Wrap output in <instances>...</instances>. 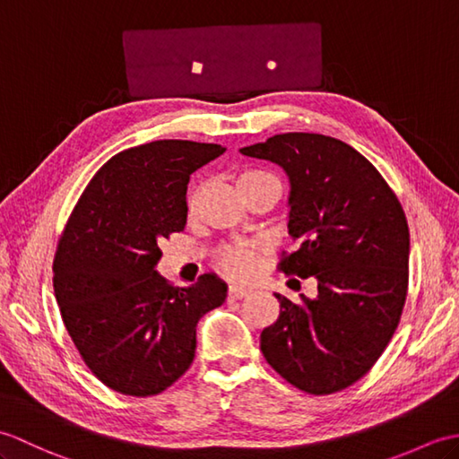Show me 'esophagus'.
Wrapping results in <instances>:
<instances>
[{"instance_id":"34e87169","label":"esophagus","mask_w":459,"mask_h":459,"mask_svg":"<svg viewBox=\"0 0 459 459\" xmlns=\"http://www.w3.org/2000/svg\"><path fill=\"white\" fill-rule=\"evenodd\" d=\"M248 294H250V290L245 288V286H238V284L229 286V296H230V298L240 299V298H245V296H248Z\"/></svg>"}]
</instances>
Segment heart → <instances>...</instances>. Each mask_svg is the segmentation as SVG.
Masks as SVG:
<instances>
[{
	"label": "heart",
	"mask_w": 459,
	"mask_h": 459,
	"mask_svg": "<svg viewBox=\"0 0 459 459\" xmlns=\"http://www.w3.org/2000/svg\"><path fill=\"white\" fill-rule=\"evenodd\" d=\"M264 179H274V178H272L268 171H262V169H242L238 173V187L245 189L248 185H255ZM197 203H199V187H193L187 195L189 214H193L195 209H197ZM260 255H262V247L258 242H252V240L229 242V245L221 247L217 252V266L221 268L222 274H227L229 278H250L255 276V272L258 270Z\"/></svg>",
	"instance_id": "obj_1"
}]
</instances>
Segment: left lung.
<instances>
[{
	"label": "left lung",
	"instance_id": "1",
	"mask_svg": "<svg viewBox=\"0 0 459 459\" xmlns=\"http://www.w3.org/2000/svg\"><path fill=\"white\" fill-rule=\"evenodd\" d=\"M240 152L288 173V229L299 247L278 268L317 280L314 299L274 294L280 316L262 331V355L299 391H343L377 363L403 316L411 252L403 204L365 155L329 135L278 134Z\"/></svg>",
	"mask_w": 459,
	"mask_h": 459
}]
</instances>
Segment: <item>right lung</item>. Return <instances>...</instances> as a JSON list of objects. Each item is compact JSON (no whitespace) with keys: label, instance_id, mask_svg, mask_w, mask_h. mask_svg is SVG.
I'll list each match as a JSON object with an SVG mask.
<instances>
[{"label":"right lung","instance_id":"add662e5","mask_svg":"<svg viewBox=\"0 0 459 459\" xmlns=\"http://www.w3.org/2000/svg\"><path fill=\"white\" fill-rule=\"evenodd\" d=\"M221 153L217 143L189 140L116 153L65 224L53 260L56 304L84 365L116 393L153 396L181 378L199 319L227 298L214 274L173 288L155 270L161 242L187 222L191 173Z\"/></svg>","mask_w":459,"mask_h":459}]
</instances>
